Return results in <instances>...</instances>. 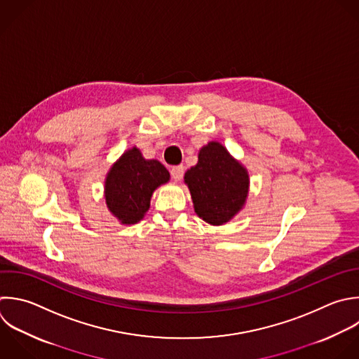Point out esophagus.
<instances>
[{"label":"esophagus","mask_w":359,"mask_h":359,"mask_svg":"<svg viewBox=\"0 0 359 359\" xmlns=\"http://www.w3.org/2000/svg\"><path fill=\"white\" fill-rule=\"evenodd\" d=\"M184 171H185V168H184L182 165H175V167H172V168H171V177H172V180H174V181H181V178H182V175H184Z\"/></svg>","instance_id":"1"}]
</instances>
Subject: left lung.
Wrapping results in <instances>:
<instances>
[{"mask_svg": "<svg viewBox=\"0 0 359 359\" xmlns=\"http://www.w3.org/2000/svg\"><path fill=\"white\" fill-rule=\"evenodd\" d=\"M196 215L206 223L220 226L231 220L248 195V172L219 142L199 150L198 164L184 177Z\"/></svg>", "mask_w": 359, "mask_h": 359, "instance_id": "left-lung-1", "label": "left lung"}]
</instances>
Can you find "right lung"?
Here are the masks:
<instances>
[{"label":"right lung","instance_id":"obj_1","mask_svg":"<svg viewBox=\"0 0 359 359\" xmlns=\"http://www.w3.org/2000/svg\"><path fill=\"white\" fill-rule=\"evenodd\" d=\"M170 181V172L157 160H146L137 147L125 151L105 178V201L122 224L140 222L150 208L153 192Z\"/></svg>","mask_w":359,"mask_h":359}]
</instances>
